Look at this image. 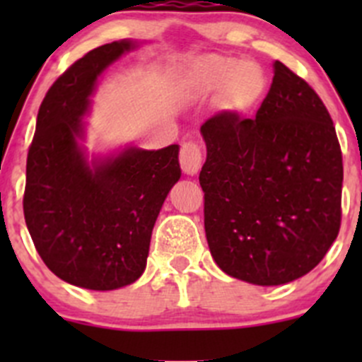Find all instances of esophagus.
<instances>
[{
    "label": "esophagus",
    "mask_w": 362,
    "mask_h": 362,
    "mask_svg": "<svg viewBox=\"0 0 362 362\" xmlns=\"http://www.w3.org/2000/svg\"><path fill=\"white\" fill-rule=\"evenodd\" d=\"M203 154L202 147L196 141H184L180 147V166L187 175H196L202 168Z\"/></svg>",
    "instance_id": "obj_1"
}]
</instances>
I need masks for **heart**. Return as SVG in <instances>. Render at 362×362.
I'll use <instances>...</instances> for the list:
<instances>
[{"label": "heart", "mask_w": 362, "mask_h": 362, "mask_svg": "<svg viewBox=\"0 0 362 362\" xmlns=\"http://www.w3.org/2000/svg\"><path fill=\"white\" fill-rule=\"evenodd\" d=\"M185 78L199 93L218 90L222 107L240 115L254 110L268 89L264 69L257 63L221 54L196 57L185 69Z\"/></svg>", "instance_id": "b5f03b06"}]
</instances>
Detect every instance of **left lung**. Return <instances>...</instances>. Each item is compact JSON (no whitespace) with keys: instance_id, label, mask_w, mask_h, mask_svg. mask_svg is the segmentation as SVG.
I'll list each match as a JSON object with an SVG mask.
<instances>
[{"instance_id":"1","label":"left lung","mask_w":362,"mask_h":362,"mask_svg":"<svg viewBox=\"0 0 362 362\" xmlns=\"http://www.w3.org/2000/svg\"><path fill=\"white\" fill-rule=\"evenodd\" d=\"M254 119L218 112L202 126L199 184L211 257L235 279L280 286L312 272L341 224V148L326 105L275 61Z\"/></svg>"}]
</instances>
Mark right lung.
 Instances as JSON below:
<instances>
[{"mask_svg":"<svg viewBox=\"0 0 362 362\" xmlns=\"http://www.w3.org/2000/svg\"><path fill=\"white\" fill-rule=\"evenodd\" d=\"M134 43L87 52L40 105L25 164L24 218L47 268L71 286L112 291L140 279L152 229L180 178L178 145L127 148L89 166L76 138L98 75Z\"/></svg>","mask_w":362,"mask_h":362,"instance_id":"add662e5","label":"right lung"}]
</instances>
